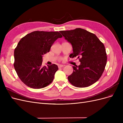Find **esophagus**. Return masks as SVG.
Here are the masks:
<instances>
[{"label":"esophagus","instance_id":"34e87169","mask_svg":"<svg viewBox=\"0 0 123 123\" xmlns=\"http://www.w3.org/2000/svg\"><path fill=\"white\" fill-rule=\"evenodd\" d=\"M64 65H59L58 66V68H62V67H64Z\"/></svg>","mask_w":123,"mask_h":123}]
</instances>
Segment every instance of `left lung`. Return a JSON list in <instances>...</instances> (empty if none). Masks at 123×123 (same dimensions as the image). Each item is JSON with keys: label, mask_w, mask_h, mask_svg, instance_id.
I'll return each mask as SVG.
<instances>
[{"label": "left lung", "mask_w": 123, "mask_h": 123, "mask_svg": "<svg viewBox=\"0 0 123 123\" xmlns=\"http://www.w3.org/2000/svg\"><path fill=\"white\" fill-rule=\"evenodd\" d=\"M60 32L72 44L73 53L70 55V58L80 57V65L73 66V72L68 77L69 82L79 88L90 86L96 82L107 63L104 44L93 33L81 28Z\"/></svg>", "instance_id": "8db88e82"}]
</instances>
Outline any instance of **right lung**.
<instances>
[{
    "label": "right lung",
    "mask_w": 123,
    "mask_h": 123,
    "mask_svg": "<svg viewBox=\"0 0 123 123\" xmlns=\"http://www.w3.org/2000/svg\"><path fill=\"white\" fill-rule=\"evenodd\" d=\"M62 37L58 32L36 31L20 39L14 51V67L25 85L40 89L52 82L58 66H43V56L49 52L56 40Z\"/></svg>",
    "instance_id": "right-lung-1"
}]
</instances>
